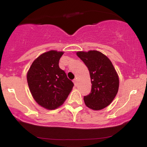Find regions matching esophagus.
Segmentation results:
<instances>
[{
  "label": "esophagus",
  "mask_w": 147,
  "mask_h": 147,
  "mask_svg": "<svg viewBox=\"0 0 147 147\" xmlns=\"http://www.w3.org/2000/svg\"><path fill=\"white\" fill-rule=\"evenodd\" d=\"M73 82H74V85H75V86H77V85H78V82H77V80H76V79H74V80H73Z\"/></svg>",
  "instance_id": "esophagus-1"
}]
</instances>
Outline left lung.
I'll use <instances>...</instances> for the list:
<instances>
[{
    "label": "left lung",
    "mask_w": 147,
    "mask_h": 147,
    "mask_svg": "<svg viewBox=\"0 0 147 147\" xmlns=\"http://www.w3.org/2000/svg\"><path fill=\"white\" fill-rule=\"evenodd\" d=\"M76 55L87 66L91 78V92L84 97L86 106L94 110L104 109L112 103L119 88V77L113 64L96 50L77 51Z\"/></svg>",
    "instance_id": "left-lung-1"
}]
</instances>
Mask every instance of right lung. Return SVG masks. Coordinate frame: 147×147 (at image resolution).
<instances>
[{
  "mask_svg": "<svg viewBox=\"0 0 147 147\" xmlns=\"http://www.w3.org/2000/svg\"><path fill=\"white\" fill-rule=\"evenodd\" d=\"M63 51L45 52L34 60L27 74L30 92L35 102L51 110L64 103L71 92L74 83L59 67Z\"/></svg>",
  "mask_w": 147,
  "mask_h": 147,
  "instance_id": "add662e5",
  "label": "right lung"
}]
</instances>
